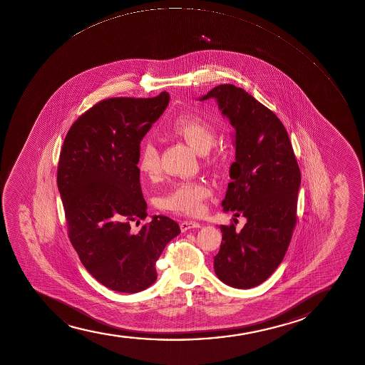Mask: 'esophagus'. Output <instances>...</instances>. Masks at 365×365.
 Instances as JSON below:
<instances>
[{"instance_id": "esophagus-1", "label": "esophagus", "mask_w": 365, "mask_h": 365, "mask_svg": "<svg viewBox=\"0 0 365 365\" xmlns=\"http://www.w3.org/2000/svg\"><path fill=\"white\" fill-rule=\"evenodd\" d=\"M201 222H192V220H185V222H181L180 229L182 232L185 231L190 230V229H195V227H201Z\"/></svg>"}]
</instances>
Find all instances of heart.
Instances as JSON below:
<instances>
[{
  "instance_id": "b5f03b06",
  "label": "heart",
  "mask_w": 365,
  "mask_h": 365,
  "mask_svg": "<svg viewBox=\"0 0 365 365\" xmlns=\"http://www.w3.org/2000/svg\"><path fill=\"white\" fill-rule=\"evenodd\" d=\"M169 134L182 138L200 153L210 150L215 141V130L205 118L195 114H181L174 118L167 126ZM138 167L143 175L155 179L160 175V152L155 143L143 145L138 153ZM210 187L203 181H181L174 182L164 196L165 208L175 213H201L205 201L210 197Z\"/></svg>"
}]
</instances>
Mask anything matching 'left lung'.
Here are the masks:
<instances>
[{
  "mask_svg": "<svg viewBox=\"0 0 365 365\" xmlns=\"http://www.w3.org/2000/svg\"><path fill=\"white\" fill-rule=\"evenodd\" d=\"M214 98L235 129V162L222 200L224 212L243 215L241 231L220 225L222 241L214 272L235 289L264 282L280 265L297 222L301 172L289 134L270 109L235 85L212 88L200 101Z\"/></svg>",
  "mask_w": 365,
  "mask_h": 365,
  "instance_id": "left-lung-1",
  "label": "left lung"
}]
</instances>
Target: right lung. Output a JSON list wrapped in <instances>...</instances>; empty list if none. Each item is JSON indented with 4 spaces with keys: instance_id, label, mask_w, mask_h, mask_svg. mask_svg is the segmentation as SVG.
<instances>
[{
    "instance_id": "1",
    "label": "right lung",
    "mask_w": 365,
    "mask_h": 365,
    "mask_svg": "<svg viewBox=\"0 0 365 365\" xmlns=\"http://www.w3.org/2000/svg\"><path fill=\"white\" fill-rule=\"evenodd\" d=\"M167 91L152 98L101 101L71 126L59 155L57 185L68 236L81 263L108 289L136 294L157 279L155 262L180 227L153 215L138 234L131 224L147 217L140 143L169 103Z\"/></svg>"
}]
</instances>
